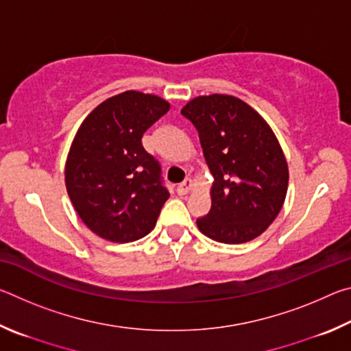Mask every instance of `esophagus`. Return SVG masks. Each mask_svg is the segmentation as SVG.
Instances as JSON below:
<instances>
[{
	"label": "esophagus",
	"instance_id": "1",
	"mask_svg": "<svg viewBox=\"0 0 351 351\" xmlns=\"http://www.w3.org/2000/svg\"><path fill=\"white\" fill-rule=\"evenodd\" d=\"M192 187H193L192 180H186L181 184V186H178L176 192H178V195H186L190 192V190H192Z\"/></svg>",
	"mask_w": 351,
	"mask_h": 351
}]
</instances>
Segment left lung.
I'll use <instances>...</instances> for the list:
<instances>
[{"label":"left lung","instance_id":"obj_1","mask_svg":"<svg viewBox=\"0 0 351 351\" xmlns=\"http://www.w3.org/2000/svg\"><path fill=\"white\" fill-rule=\"evenodd\" d=\"M181 114L198 130L213 176L212 207L197 226L209 239L240 245L269 228L287 198L288 162L268 122L228 94L198 96Z\"/></svg>","mask_w":351,"mask_h":351}]
</instances>
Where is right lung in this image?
<instances>
[{
    "instance_id": "1",
    "label": "right lung",
    "mask_w": 351,
    "mask_h": 351,
    "mask_svg": "<svg viewBox=\"0 0 351 351\" xmlns=\"http://www.w3.org/2000/svg\"><path fill=\"white\" fill-rule=\"evenodd\" d=\"M169 110L162 97L132 90L104 100L77 130L64 184L82 221L100 239L134 241L156 224L170 193L142 136Z\"/></svg>"
}]
</instances>
